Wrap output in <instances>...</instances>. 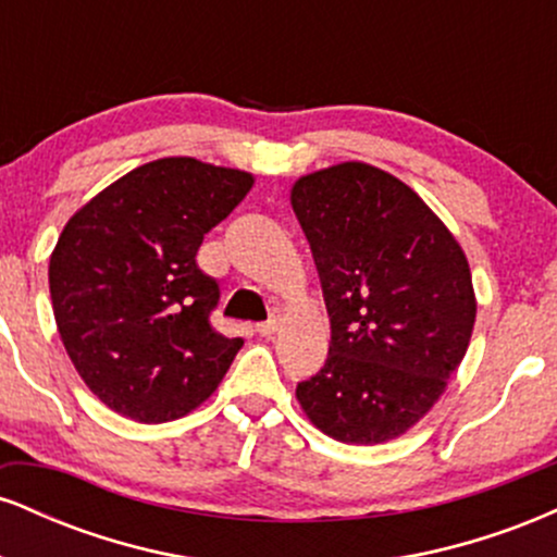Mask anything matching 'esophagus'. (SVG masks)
<instances>
[{
	"instance_id": "34e87169",
	"label": "esophagus",
	"mask_w": 557,
	"mask_h": 557,
	"mask_svg": "<svg viewBox=\"0 0 557 557\" xmlns=\"http://www.w3.org/2000/svg\"><path fill=\"white\" fill-rule=\"evenodd\" d=\"M277 330H280V319H270V322L257 324V332L261 337H272Z\"/></svg>"
}]
</instances>
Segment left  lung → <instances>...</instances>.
<instances>
[{
	"instance_id": "1",
	"label": "left lung",
	"mask_w": 557,
	"mask_h": 557,
	"mask_svg": "<svg viewBox=\"0 0 557 557\" xmlns=\"http://www.w3.org/2000/svg\"><path fill=\"white\" fill-rule=\"evenodd\" d=\"M290 203L330 314V356L296 387L300 408L337 443L400 437L445 393L474 332L461 243L417 190L367 162L300 175Z\"/></svg>"
}]
</instances>
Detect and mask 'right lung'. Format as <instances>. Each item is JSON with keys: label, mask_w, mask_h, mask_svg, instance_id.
<instances>
[{"label": "right lung", "mask_w": 557, "mask_h": 557, "mask_svg": "<svg viewBox=\"0 0 557 557\" xmlns=\"http://www.w3.org/2000/svg\"><path fill=\"white\" fill-rule=\"evenodd\" d=\"M251 185V172L164 157L67 220L49 259L54 322L75 372L120 417L181 419L227 374L243 341L209 324L220 287L196 253Z\"/></svg>", "instance_id": "obj_1"}]
</instances>
